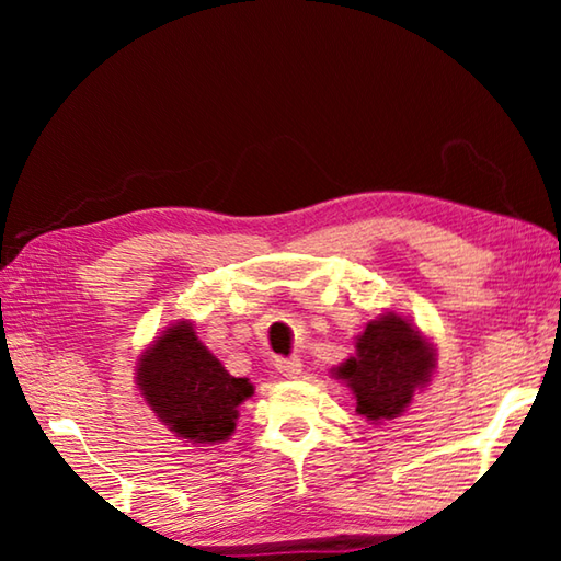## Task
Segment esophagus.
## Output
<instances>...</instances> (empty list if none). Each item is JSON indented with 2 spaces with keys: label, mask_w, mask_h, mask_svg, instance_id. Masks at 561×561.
I'll return each mask as SVG.
<instances>
[{
  "label": "esophagus",
  "mask_w": 561,
  "mask_h": 561,
  "mask_svg": "<svg viewBox=\"0 0 561 561\" xmlns=\"http://www.w3.org/2000/svg\"><path fill=\"white\" fill-rule=\"evenodd\" d=\"M277 371L284 378H297L301 374V360L299 358H277Z\"/></svg>",
  "instance_id": "esophagus-1"
}]
</instances>
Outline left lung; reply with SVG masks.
Wrapping results in <instances>:
<instances>
[{"label": "left lung", "mask_w": 561, "mask_h": 561, "mask_svg": "<svg viewBox=\"0 0 561 561\" xmlns=\"http://www.w3.org/2000/svg\"><path fill=\"white\" fill-rule=\"evenodd\" d=\"M433 346L408 321L383 314L371 321L356 341V356L339 366L336 376L354 391L356 413L386 421L405 411L415 388L431 381Z\"/></svg>", "instance_id": "obj_1"}]
</instances>
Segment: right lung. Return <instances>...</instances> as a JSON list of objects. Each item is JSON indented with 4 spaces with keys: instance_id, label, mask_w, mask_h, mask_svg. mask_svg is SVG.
I'll return each instance as SVG.
<instances>
[{
    "instance_id": "add662e5",
    "label": "right lung",
    "mask_w": 561,
    "mask_h": 561,
    "mask_svg": "<svg viewBox=\"0 0 561 561\" xmlns=\"http://www.w3.org/2000/svg\"><path fill=\"white\" fill-rule=\"evenodd\" d=\"M138 388L170 431L195 443L230 438L237 408L254 393L247 378L225 371L187 321L170 327L140 356Z\"/></svg>"
}]
</instances>
